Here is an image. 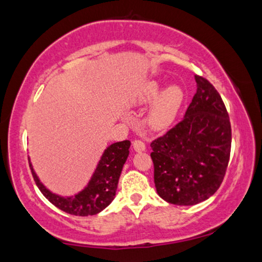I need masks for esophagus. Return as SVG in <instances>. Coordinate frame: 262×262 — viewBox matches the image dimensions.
Returning a JSON list of instances; mask_svg holds the SVG:
<instances>
[{
	"instance_id": "obj_1",
	"label": "esophagus",
	"mask_w": 262,
	"mask_h": 262,
	"mask_svg": "<svg viewBox=\"0 0 262 262\" xmlns=\"http://www.w3.org/2000/svg\"><path fill=\"white\" fill-rule=\"evenodd\" d=\"M133 148H134L135 152H143L146 149V145L141 140H134L133 141Z\"/></svg>"
}]
</instances>
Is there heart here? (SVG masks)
Masks as SVG:
<instances>
[{"label":"heart","instance_id":"obj_1","mask_svg":"<svg viewBox=\"0 0 262 262\" xmlns=\"http://www.w3.org/2000/svg\"><path fill=\"white\" fill-rule=\"evenodd\" d=\"M161 86L160 80H147L130 98L132 105H145L153 101L147 114V122L156 130L165 129L174 122L185 98V93L178 84H169L160 92Z\"/></svg>","mask_w":262,"mask_h":262}]
</instances>
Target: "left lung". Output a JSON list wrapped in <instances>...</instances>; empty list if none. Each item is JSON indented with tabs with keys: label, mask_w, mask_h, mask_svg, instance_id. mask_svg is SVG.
<instances>
[{
	"label": "left lung",
	"mask_w": 262,
	"mask_h": 262,
	"mask_svg": "<svg viewBox=\"0 0 262 262\" xmlns=\"http://www.w3.org/2000/svg\"><path fill=\"white\" fill-rule=\"evenodd\" d=\"M197 91L184 119L152 141L154 184L164 201L196 205L219 190L230 157L231 127L220 94L194 76Z\"/></svg>",
	"instance_id": "1"
}]
</instances>
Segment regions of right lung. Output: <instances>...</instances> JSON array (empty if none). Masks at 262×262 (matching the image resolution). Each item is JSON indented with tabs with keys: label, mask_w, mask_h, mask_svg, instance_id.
Instances as JSON below:
<instances>
[{
	"label": "right lung",
	"mask_w": 262,
	"mask_h": 262,
	"mask_svg": "<svg viewBox=\"0 0 262 262\" xmlns=\"http://www.w3.org/2000/svg\"><path fill=\"white\" fill-rule=\"evenodd\" d=\"M129 140L106 147L88 185L75 196L64 197L47 189L40 182L28 158L29 167L36 186L54 206L75 216H93L104 210L115 198L121 172L129 156Z\"/></svg>",
	"instance_id": "obj_1"
}]
</instances>
